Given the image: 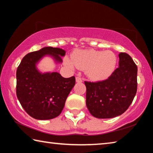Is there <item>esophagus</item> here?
Wrapping results in <instances>:
<instances>
[{"label":"esophagus","instance_id":"esophagus-1","mask_svg":"<svg viewBox=\"0 0 153 153\" xmlns=\"http://www.w3.org/2000/svg\"><path fill=\"white\" fill-rule=\"evenodd\" d=\"M76 82H77V83H82V82H83L81 77H76Z\"/></svg>","mask_w":153,"mask_h":153}]
</instances>
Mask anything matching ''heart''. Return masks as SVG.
I'll use <instances>...</instances> for the list:
<instances>
[{"mask_svg":"<svg viewBox=\"0 0 153 153\" xmlns=\"http://www.w3.org/2000/svg\"><path fill=\"white\" fill-rule=\"evenodd\" d=\"M71 60L65 59V64L71 69H86L87 76L94 81L105 79L113 73L117 57L112 51L90 50L77 51L72 55Z\"/></svg>","mask_w":153,"mask_h":153,"instance_id":"heart-1","label":"heart"}]
</instances>
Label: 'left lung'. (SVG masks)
I'll list each match as a JSON object with an SVG mask.
<instances>
[{
  "instance_id": "left-lung-1",
  "label": "left lung",
  "mask_w": 153,
  "mask_h": 153,
  "mask_svg": "<svg viewBox=\"0 0 153 153\" xmlns=\"http://www.w3.org/2000/svg\"><path fill=\"white\" fill-rule=\"evenodd\" d=\"M118 68L108 79L84 82L86 106L94 117L108 119L123 114L132 102L137 91L138 68L128 54L119 55Z\"/></svg>"
}]
</instances>
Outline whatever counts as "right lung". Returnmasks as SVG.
I'll return each mask as SVG.
<instances>
[{"label": "right lung", "instance_id": "right-lung-1", "mask_svg": "<svg viewBox=\"0 0 153 153\" xmlns=\"http://www.w3.org/2000/svg\"><path fill=\"white\" fill-rule=\"evenodd\" d=\"M65 55L63 49L46 46L27 54L17 67V98L28 115L36 120H51L60 115L75 86L74 76L65 78L57 72L42 73L36 66L45 56L62 63L61 56Z\"/></svg>", "mask_w": 153, "mask_h": 153}]
</instances>
